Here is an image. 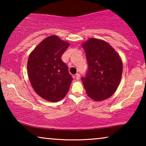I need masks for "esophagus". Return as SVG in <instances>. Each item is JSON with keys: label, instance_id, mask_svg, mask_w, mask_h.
Here are the masks:
<instances>
[{"label": "esophagus", "instance_id": "obj_1", "mask_svg": "<svg viewBox=\"0 0 146 146\" xmlns=\"http://www.w3.org/2000/svg\"><path fill=\"white\" fill-rule=\"evenodd\" d=\"M80 77V74L79 73H77L75 74V78L76 80H79Z\"/></svg>", "mask_w": 146, "mask_h": 146}]
</instances>
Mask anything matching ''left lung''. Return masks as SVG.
I'll return each mask as SVG.
<instances>
[{
	"instance_id": "1",
	"label": "left lung",
	"mask_w": 146,
	"mask_h": 146,
	"mask_svg": "<svg viewBox=\"0 0 146 146\" xmlns=\"http://www.w3.org/2000/svg\"><path fill=\"white\" fill-rule=\"evenodd\" d=\"M88 62L85 77H82L87 94L95 101L111 96L121 80L122 62L106 42L90 38L82 44Z\"/></svg>"
}]
</instances>
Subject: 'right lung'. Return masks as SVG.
<instances>
[{
    "instance_id": "obj_1",
    "label": "right lung",
    "mask_w": 146,
    "mask_h": 146,
    "mask_svg": "<svg viewBox=\"0 0 146 146\" xmlns=\"http://www.w3.org/2000/svg\"><path fill=\"white\" fill-rule=\"evenodd\" d=\"M69 44L56 36L46 38L34 49L28 60V75L36 93L55 102L66 95L73 78L61 57Z\"/></svg>"
}]
</instances>
